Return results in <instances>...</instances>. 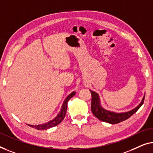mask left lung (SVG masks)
<instances>
[{
  "instance_id": "left-lung-1",
  "label": "left lung",
  "mask_w": 153,
  "mask_h": 153,
  "mask_svg": "<svg viewBox=\"0 0 153 153\" xmlns=\"http://www.w3.org/2000/svg\"><path fill=\"white\" fill-rule=\"evenodd\" d=\"M90 91H91V108L92 113L99 120L106 123H109L111 124L119 123L120 122L123 121V120L129 119L131 116L134 114L140 108L141 105L143 104L144 98H145V96H144L140 104L137 107H135L134 109H133L132 110L124 113H115L103 109L100 105V98H99L98 94L96 93L95 91H91V90H90Z\"/></svg>"
}]
</instances>
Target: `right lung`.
Returning <instances> with one entry per match:
<instances>
[{"mask_svg": "<svg viewBox=\"0 0 153 153\" xmlns=\"http://www.w3.org/2000/svg\"><path fill=\"white\" fill-rule=\"evenodd\" d=\"M75 94H76V92L74 91L72 92L70 95H68L67 96V98L65 99L64 100V104L62 105L61 111L60 113L57 116V117H55L54 119H53L51 121H49L47 123L45 124H42V125H37V126H33V125H28L32 128H34L36 129V130H47V129H49L51 128H53V127H55L56 126H57L58 124H59L61 123L63 119L65 117L66 113V109H67V103L68 101L73 96H74Z\"/></svg>", "mask_w": 153, "mask_h": 153, "instance_id": "add662e5", "label": "right lung"}]
</instances>
